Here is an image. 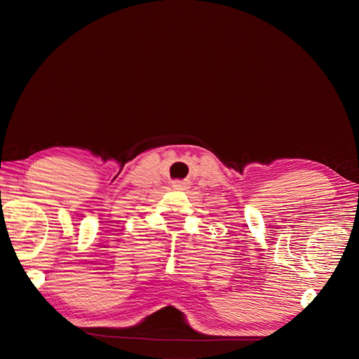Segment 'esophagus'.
<instances>
[{
	"label": "esophagus",
	"mask_w": 359,
	"mask_h": 359,
	"mask_svg": "<svg viewBox=\"0 0 359 359\" xmlns=\"http://www.w3.org/2000/svg\"><path fill=\"white\" fill-rule=\"evenodd\" d=\"M172 184L176 189H186V187H189V182L187 180H173Z\"/></svg>",
	"instance_id": "34e87169"
}]
</instances>
